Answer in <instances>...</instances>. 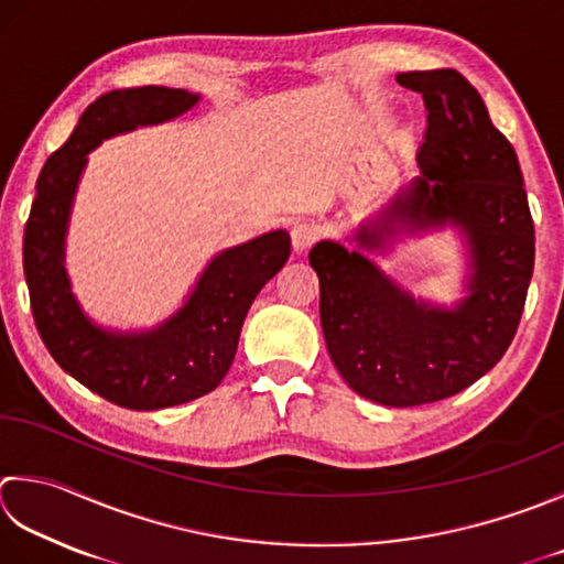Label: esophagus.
I'll return each instance as SVG.
<instances>
[{"mask_svg": "<svg viewBox=\"0 0 564 564\" xmlns=\"http://www.w3.org/2000/svg\"><path fill=\"white\" fill-rule=\"evenodd\" d=\"M317 239H319V235L313 225H295L291 229V245H293L295 253H305Z\"/></svg>", "mask_w": 564, "mask_h": 564, "instance_id": "34e87169", "label": "esophagus"}]
</instances>
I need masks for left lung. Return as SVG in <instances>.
<instances>
[{
    "label": "left lung",
    "mask_w": 564,
    "mask_h": 564,
    "mask_svg": "<svg viewBox=\"0 0 564 564\" xmlns=\"http://www.w3.org/2000/svg\"><path fill=\"white\" fill-rule=\"evenodd\" d=\"M421 93L427 129L421 175L379 219L361 225L357 247L311 249L319 279V323L341 379L364 399L408 408L449 399L494 369L521 323L535 263V227L518 156L491 124L465 75L401 73ZM459 224L468 231L470 295L455 312L413 302L360 253L409 230Z\"/></svg>",
    "instance_id": "obj_1"
}]
</instances>
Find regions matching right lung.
<instances>
[{"label":"right lung","mask_w":564,"mask_h":564,"mask_svg":"<svg viewBox=\"0 0 564 564\" xmlns=\"http://www.w3.org/2000/svg\"><path fill=\"white\" fill-rule=\"evenodd\" d=\"M197 99L156 85L97 97L41 169L24 229V273L43 345L73 379L129 411H159L217 389L235 361L253 297L291 257L283 229L223 251L181 311L151 333H105L77 307L63 269V241L87 153L121 131L178 117Z\"/></svg>","instance_id":"right-lung-1"}]
</instances>
